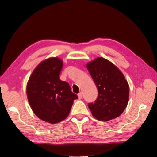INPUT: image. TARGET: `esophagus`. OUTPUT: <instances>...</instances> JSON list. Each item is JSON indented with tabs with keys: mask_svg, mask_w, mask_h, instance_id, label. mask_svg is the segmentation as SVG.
<instances>
[{
	"mask_svg": "<svg viewBox=\"0 0 157 157\" xmlns=\"http://www.w3.org/2000/svg\"><path fill=\"white\" fill-rule=\"evenodd\" d=\"M78 96L79 99H81V98H82V97H83V94H82V93H81V92H80V93H79V94H78Z\"/></svg>",
	"mask_w": 157,
	"mask_h": 157,
	"instance_id": "1",
	"label": "esophagus"
}]
</instances>
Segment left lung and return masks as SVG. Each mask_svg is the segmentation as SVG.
<instances>
[{
  "label": "left lung",
  "instance_id": "1",
  "mask_svg": "<svg viewBox=\"0 0 157 157\" xmlns=\"http://www.w3.org/2000/svg\"><path fill=\"white\" fill-rule=\"evenodd\" d=\"M87 68L98 89V97L89 103L92 115L99 121H109L123 113L127 106L129 87L117 66L104 58L87 64Z\"/></svg>",
  "mask_w": 157,
  "mask_h": 157
}]
</instances>
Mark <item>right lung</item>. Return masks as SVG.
Wrapping results in <instances>:
<instances>
[{
    "label": "right lung",
    "mask_w": 157,
    "mask_h": 157,
    "mask_svg": "<svg viewBox=\"0 0 157 157\" xmlns=\"http://www.w3.org/2000/svg\"><path fill=\"white\" fill-rule=\"evenodd\" d=\"M63 61L51 58L42 61L30 76L27 84L28 100L32 110L43 121L56 124L68 117L78 96L69 84L60 80Z\"/></svg>",
    "instance_id": "1"
}]
</instances>
